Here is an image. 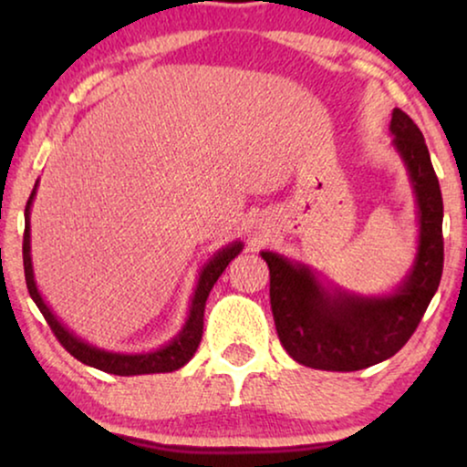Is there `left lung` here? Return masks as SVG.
<instances>
[{"label":"left lung","instance_id":"obj_1","mask_svg":"<svg viewBox=\"0 0 467 467\" xmlns=\"http://www.w3.org/2000/svg\"><path fill=\"white\" fill-rule=\"evenodd\" d=\"M389 130L417 200L419 246L404 280L385 296H359L325 285L306 264L261 251L270 267V304L286 353L329 372H355L393 357L436 296L444 265L442 193L423 133L395 108Z\"/></svg>","mask_w":467,"mask_h":467}]
</instances>
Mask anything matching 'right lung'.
I'll use <instances>...</instances> for the list:
<instances>
[{
	"instance_id": "right-lung-1",
	"label": "right lung",
	"mask_w": 467,
	"mask_h": 467,
	"mask_svg": "<svg viewBox=\"0 0 467 467\" xmlns=\"http://www.w3.org/2000/svg\"><path fill=\"white\" fill-rule=\"evenodd\" d=\"M36 189L31 191L27 206H25V235H23V267H25V280H27V289L29 296L34 299L37 308L47 318V323L53 329V334L57 336V340L63 344V348L67 350L69 355L76 357V359L85 363V366H91L95 369H101V372L108 374H117V376H140V374H163V372H174V369L182 368L184 363L191 361V357L195 355L197 347L202 342V334H203V308H206V299L213 291V286L225 267L229 265V261L234 257H238L242 248L240 240L232 242L221 251H216L213 257L208 259V264H203L200 278H197L195 285V293L191 297V306H189V315L187 321H184L182 329L171 337V340L165 344V347L150 350V353H112V350H104L93 347L69 331L66 325H63L53 310L48 308V304L44 302V297L37 291L36 278H34V264H31V225H29V214H31V203H34L36 197Z\"/></svg>"
}]
</instances>
